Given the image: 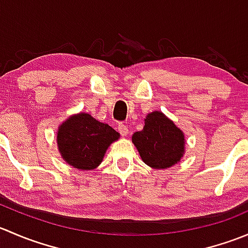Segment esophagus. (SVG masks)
<instances>
[{"mask_svg": "<svg viewBox=\"0 0 248 248\" xmlns=\"http://www.w3.org/2000/svg\"><path fill=\"white\" fill-rule=\"evenodd\" d=\"M117 129H119V132H120V133H121L122 137H127V136H128L129 131H128V127H127L126 124H119V126H117Z\"/></svg>", "mask_w": 248, "mask_h": 248, "instance_id": "esophagus-1", "label": "esophagus"}]
</instances>
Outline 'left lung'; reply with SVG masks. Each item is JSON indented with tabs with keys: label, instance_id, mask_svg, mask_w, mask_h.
I'll return each instance as SVG.
<instances>
[{
	"label": "left lung",
	"instance_id": "1",
	"mask_svg": "<svg viewBox=\"0 0 248 248\" xmlns=\"http://www.w3.org/2000/svg\"><path fill=\"white\" fill-rule=\"evenodd\" d=\"M142 131L132 136L142 162L154 169H168L179 163L185 155V134L162 111L146 115Z\"/></svg>",
	"mask_w": 248,
	"mask_h": 248
}]
</instances>
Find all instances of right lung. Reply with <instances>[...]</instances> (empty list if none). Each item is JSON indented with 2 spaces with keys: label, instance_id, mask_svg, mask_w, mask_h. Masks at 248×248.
Masks as SVG:
<instances>
[{
  "label": "right lung",
  "instance_id": "add662e5",
  "mask_svg": "<svg viewBox=\"0 0 248 248\" xmlns=\"http://www.w3.org/2000/svg\"><path fill=\"white\" fill-rule=\"evenodd\" d=\"M120 133L87 112L71 115L57 131V147L62 159L79 170H93Z\"/></svg>",
  "mask_w": 248,
  "mask_h": 248
}]
</instances>
